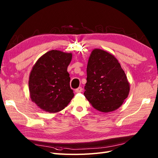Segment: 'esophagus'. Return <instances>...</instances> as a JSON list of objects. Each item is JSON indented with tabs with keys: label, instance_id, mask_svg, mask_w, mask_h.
Segmentation results:
<instances>
[{
	"label": "esophagus",
	"instance_id": "1",
	"mask_svg": "<svg viewBox=\"0 0 158 158\" xmlns=\"http://www.w3.org/2000/svg\"><path fill=\"white\" fill-rule=\"evenodd\" d=\"M82 87H78V88H76L75 89V92L76 93H80V92H82Z\"/></svg>",
	"mask_w": 158,
	"mask_h": 158
}]
</instances>
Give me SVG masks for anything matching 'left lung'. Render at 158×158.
<instances>
[{"label": "left lung", "instance_id": "obj_1", "mask_svg": "<svg viewBox=\"0 0 158 158\" xmlns=\"http://www.w3.org/2000/svg\"><path fill=\"white\" fill-rule=\"evenodd\" d=\"M84 93L92 106L107 113L121 107L127 98L130 85L117 59L102 49L92 52L87 66Z\"/></svg>", "mask_w": 158, "mask_h": 158}]
</instances>
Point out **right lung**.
<instances>
[{"label": "right lung", "mask_w": 158, "mask_h": 158, "mask_svg": "<svg viewBox=\"0 0 158 158\" xmlns=\"http://www.w3.org/2000/svg\"><path fill=\"white\" fill-rule=\"evenodd\" d=\"M72 54L48 51L38 59L31 71L29 89L31 101L49 113L64 109L74 97L67 67Z\"/></svg>", "instance_id": "right-lung-1"}]
</instances>
